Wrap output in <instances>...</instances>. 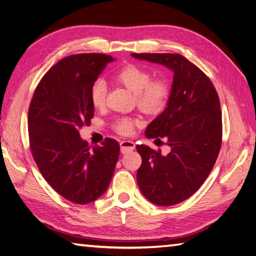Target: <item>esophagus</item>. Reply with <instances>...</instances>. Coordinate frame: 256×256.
I'll return each mask as SVG.
<instances>
[{"label":"esophagus","mask_w":256,"mask_h":256,"mask_svg":"<svg viewBox=\"0 0 256 256\" xmlns=\"http://www.w3.org/2000/svg\"><path fill=\"white\" fill-rule=\"evenodd\" d=\"M120 147H121V154H123L133 152V150L135 149L134 142L130 140H122L120 142Z\"/></svg>","instance_id":"obj_1"}]
</instances>
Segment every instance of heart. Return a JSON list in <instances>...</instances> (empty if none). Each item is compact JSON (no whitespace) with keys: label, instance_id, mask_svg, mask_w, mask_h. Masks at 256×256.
Returning <instances> with one entry per match:
<instances>
[{"label":"heart","instance_id":"heart-1","mask_svg":"<svg viewBox=\"0 0 256 256\" xmlns=\"http://www.w3.org/2000/svg\"><path fill=\"white\" fill-rule=\"evenodd\" d=\"M152 76L146 69L135 64H128L116 74V80L135 94L137 106L146 114L158 112L164 106L168 97V85L161 78L150 80ZM106 84L98 78L92 84L90 100L95 108L104 106L106 100ZM138 121L130 119H119L114 123V130L122 135L133 133Z\"/></svg>","mask_w":256,"mask_h":256}]
</instances>
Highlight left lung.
Segmentation results:
<instances>
[{
  "mask_svg": "<svg viewBox=\"0 0 256 256\" xmlns=\"http://www.w3.org/2000/svg\"><path fill=\"white\" fill-rule=\"evenodd\" d=\"M130 56L164 66L173 71L166 108L149 123L147 138H164L166 156L146 145L136 146L142 156L137 184L156 206H170L188 199L208 178L222 145V111L210 78L180 54Z\"/></svg>",
  "mask_w": 256,
  "mask_h": 256,
  "instance_id": "1",
  "label": "left lung"
}]
</instances>
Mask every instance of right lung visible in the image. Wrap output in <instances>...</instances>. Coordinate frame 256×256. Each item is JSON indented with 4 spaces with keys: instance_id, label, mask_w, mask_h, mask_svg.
<instances>
[{
    "instance_id": "obj_1",
    "label": "right lung",
    "mask_w": 256,
    "mask_h": 256,
    "mask_svg": "<svg viewBox=\"0 0 256 256\" xmlns=\"http://www.w3.org/2000/svg\"><path fill=\"white\" fill-rule=\"evenodd\" d=\"M114 60L104 54L64 58L42 78L29 107V140L36 166L53 189L76 204L104 194L119 159L116 140L106 138L102 146L90 147L78 133L94 116L92 84Z\"/></svg>"
}]
</instances>
